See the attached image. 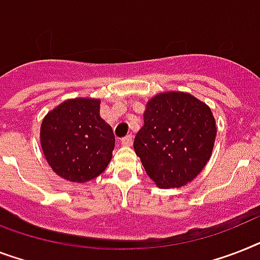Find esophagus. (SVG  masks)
Wrapping results in <instances>:
<instances>
[{
  "mask_svg": "<svg viewBox=\"0 0 260 260\" xmlns=\"http://www.w3.org/2000/svg\"><path fill=\"white\" fill-rule=\"evenodd\" d=\"M132 141H134V139H132V135H128V136H125L121 139V144H123L124 147H129V145H132Z\"/></svg>",
  "mask_w": 260,
  "mask_h": 260,
  "instance_id": "1",
  "label": "esophagus"
}]
</instances>
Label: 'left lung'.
I'll return each mask as SVG.
<instances>
[{
  "label": "left lung",
  "instance_id": "8db88e82",
  "mask_svg": "<svg viewBox=\"0 0 260 260\" xmlns=\"http://www.w3.org/2000/svg\"><path fill=\"white\" fill-rule=\"evenodd\" d=\"M134 141L136 155L159 188L191 183L208 163L216 121L206 103L187 92H161L148 100Z\"/></svg>",
  "mask_w": 260,
  "mask_h": 260
}]
</instances>
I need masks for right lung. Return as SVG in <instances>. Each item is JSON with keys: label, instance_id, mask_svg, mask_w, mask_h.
I'll list each match as a JSON object with an SVG mask.
<instances>
[{"label": "right lung", "instance_id": "add662e5", "mask_svg": "<svg viewBox=\"0 0 260 260\" xmlns=\"http://www.w3.org/2000/svg\"><path fill=\"white\" fill-rule=\"evenodd\" d=\"M99 99L62 101L42 119L40 143L50 168L65 180L86 183L103 174L115 148L113 131Z\"/></svg>", "mask_w": 260, "mask_h": 260}]
</instances>
